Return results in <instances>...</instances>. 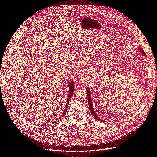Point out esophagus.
Wrapping results in <instances>:
<instances>
[{
  "label": "esophagus",
  "mask_w": 157,
  "mask_h": 157,
  "mask_svg": "<svg viewBox=\"0 0 157 157\" xmlns=\"http://www.w3.org/2000/svg\"><path fill=\"white\" fill-rule=\"evenodd\" d=\"M78 79H79V81H80V82H81V83L85 82V81H86L87 80V76H86V72H84V71L81 72L79 74V75Z\"/></svg>",
  "instance_id": "esophagus-1"
}]
</instances>
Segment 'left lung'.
I'll return each instance as SVG.
<instances>
[{
	"label": "left lung",
	"instance_id": "left-lung-1",
	"mask_svg": "<svg viewBox=\"0 0 157 157\" xmlns=\"http://www.w3.org/2000/svg\"><path fill=\"white\" fill-rule=\"evenodd\" d=\"M140 51L141 53H142L143 54H145L144 53V51H143V50L140 49ZM86 91H87V95H88V106H89V110H90V111L91 113L92 114V115H93L94 117H95V119H97L98 120H99V121H103L101 120V119H100V118H99V117H98V116L97 114L95 113V112H94V109H93V106H92V100H91V98H90V90H89V89H88V87H86Z\"/></svg>",
	"mask_w": 157,
	"mask_h": 157
}]
</instances>
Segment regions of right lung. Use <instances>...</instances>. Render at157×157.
Masks as SVG:
<instances>
[{
  "instance_id": "obj_1",
  "label": "right lung",
  "mask_w": 157,
  "mask_h": 157,
  "mask_svg": "<svg viewBox=\"0 0 157 157\" xmlns=\"http://www.w3.org/2000/svg\"><path fill=\"white\" fill-rule=\"evenodd\" d=\"M74 83H73V81H71V82H70V85H69V96H68V98H67V105H66V107H65V110H64V112H63V114H65V113L67 112V106H68V104H69V100L71 99V97H72V94H73V92H74ZM63 114L62 115V116H61V117H62L63 116ZM59 119H60V118L58 119V120H57V121H52V123L53 124H57L58 122L59 121ZM51 121H48V122H45L44 124H49V122H50Z\"/></svg>"
}]
</instances>
